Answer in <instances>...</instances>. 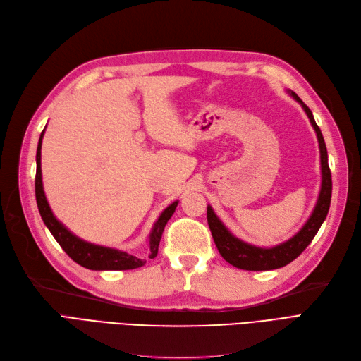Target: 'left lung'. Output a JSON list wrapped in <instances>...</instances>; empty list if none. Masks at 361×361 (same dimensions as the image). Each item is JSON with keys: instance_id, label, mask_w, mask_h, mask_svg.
<instances>
[{"instance_id": "left-lung-1", "label": "left lung", "mask_w": 361, "mask_h": 361, "mask_svg": "<svg viewBox=\"0 0 361 361\" xmlns=\"http://www.w3.org/2000/svg\"><path fill=\"white\" fill-rule=\"evenodd\" d=\"M288 95L302 105L303 111L308 116L310 122L317 133L319 147V162H322V188H319V193L311 216L305 221L300 231L296 235H293L290 239H287V241L276 244L274 247H257L244 243L243 239L236 238L228 228H226L223 221L216 216L214 209L211 208V205H208V226L219 252L226 262H229L235 268L244 271H272L283 268V266L299 257L302 255V251L311 244L319 228H322L330 208L331 173L329 168V157L323 133L315 123V118L312 116V111L308 109V105H306L295 92L288 90Z\"/></svg>"}]
</instances>
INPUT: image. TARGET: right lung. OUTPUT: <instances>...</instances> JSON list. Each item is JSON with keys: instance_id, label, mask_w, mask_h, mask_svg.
Listing matches in <instances>:
<instances>
[{"instance_id": "obj_1", "label": "right lung", "mask_w": 361, "mask_h": 361, "mask_svg": "<svg viewBox=\"0 0 361 361\" xmlns=\"http://www.w3.org/2000/svg\"><path fill=\"white\" fill-rule=\"evenodd\" d=\"M43 129L42 135L38 140L37 147V173H35V199H37V207L39 211V216H42L47 229L56 239L58 244L62 247V250L68 255L75 263L83 266L86 269L92 271H128V269H137L145 264V257L130 255V252L110 248L104 245H97L85 241V239L75 236L66 226H63L53 214V211L47 202V197L43 189V178H42V142L44 137ZM178 205V201H173L171 205H168L162 214L159 216L156 223L153 224L152 232L149 235V247L150 251L147 255V259H154L157 256L159 243L160 238H162L164 229L168 223V220L172 217L173 211H176Z\"/></svg>"}]
</instances>
